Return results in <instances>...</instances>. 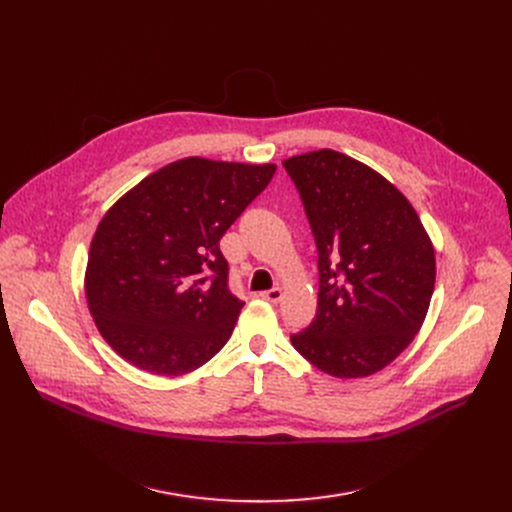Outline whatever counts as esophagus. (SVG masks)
<instances>
[{"label":"esophagus","instance_id":"obj_1","mask_svg":"<svg viewBox=\"0 0 512 512\" xmlns=\"http://www.w3.org/2000/svg\"><path fill=\"white\" fill-rule=\"evenodd\" d=\"M259 297H261V299H265V301H270V303H280V301H282V297H284V292H282V288H280V286H274L272 290H265V292H261Z\"/></svg>","mask_w":512,"mask_h":512}]
</instances>
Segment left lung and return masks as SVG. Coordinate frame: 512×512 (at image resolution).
<instances>
[{"label":"left lung","instance_id":"8db88e82","mask_svg":"<svg viewBox=\"0 0 512 512\" xmlns=\"http://www.w3.org/2000/svg\"><path fill=\"white\" fill-rule=\"evenodd\" d=\"M282 166L297 184L317 245L319 294L292 346L332 378L382 371L421 330L436 284V251L415 207L363 161L332 149Z\"/></svg>","mask_w":512,"mask_h":512}]
</instances>
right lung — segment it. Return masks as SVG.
Listing matches in <instances>:
<instances>
[{"instance_id": "obj_1", "label": "right lung", "mask_w": 512, "mask_h": 512, "mask_svg": "<svg viewBox=\"0 0 512 512\" xmlns=\"http://www.w3.org/2000/svg\"><path fill=\"white\" fill-rule=\"evenodd\" d=\"M276 168L184 157L105 211L85 294L99 334L124 361L176 378L222 351L245 303L228 290L220 238Z\"/></svg>"}]
</instances>
